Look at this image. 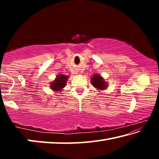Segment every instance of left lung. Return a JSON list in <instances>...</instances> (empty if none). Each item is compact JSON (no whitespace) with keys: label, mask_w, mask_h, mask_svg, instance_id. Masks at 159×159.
<instances>
[{"label":"left lung","mask_w":159,"mask_h":159,"mask_svg":"<svg viewBox=\"0 0 159 159\" xmlns=\"http://www.w3.org/2000/svg\"><path fill=\"white\" fill-rule=\"evenodd\" d=\"M92 84L97 88L99 90L105 89L107 88V83L104 81L103 78L99 76V75H93V77L91 79Z\"/></svg>","instance_id":"8db88e82"}]
</instances>
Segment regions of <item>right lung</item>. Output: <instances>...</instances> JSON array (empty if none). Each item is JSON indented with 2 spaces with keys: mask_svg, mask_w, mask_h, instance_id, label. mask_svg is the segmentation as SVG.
I'll list each match as a JSON object with an SVG mask.
<instances>
[{
  "mask_svg": "<svg viewBox=\"0 0 159 159\" xmlns=\"http://www.w3.org/2000/svg\"><path fill=\"white\" fill-rule=\"evenodd\" d=\"M67 79H68V77L64 75H58L55 81L51 83V88L55 91L61 90L66 85Z\"/></svg>",
  "mask_w": 159,
  "mask_h": 159,
  "instance_id": "right-lung-1",
  "label": "right lung"
}]
</instances>
